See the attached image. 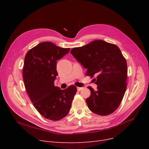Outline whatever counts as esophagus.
Returning a JSON list of instances; mask_svg holds the SVG:
<instances>
[{"label": "esophagus", "mask_w": 149, "mask_h": 149, "mask_svg": "<svg viewBox=\"0 0 149 149\" xmlns=\"http://www.w3.org/2000/svg\"><path fill=\"white\" fill-rule=\"evenodd\" d=\"M83 89V88H80V87H78L77 88V91H80L81 89Z\"/></svg>", "instance_id": "34e87169"}]
</instances>
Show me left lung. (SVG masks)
<instances>
[{"label":"left lung","instance_id":"left-lung-1","mask_svg":"<svg viewBox=\"0 0 149 149\" xmlns=\"http://www.w3.org/2000/svg\"><path fill=\"white\" fill-rule=\"evenodd\" d=\"M70 53L85 68L86 75L93 77L97 90L89 86L91 95L86 98L90 111L105 116L118 107L126 91L127 66L118 46L97 40L88 45L74 48Z\"/></svg>","mask_w":149,"mask_h":149}]
</instances>
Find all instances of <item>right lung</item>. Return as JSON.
Here are the masks:
<instances>
[{
    "mask_svg": "<svg viewBox=\"0 0 149 149\" xmlns=\"http://www.w3.org/2000/svg\"><path fill=\"white\" fill-rule=\"evenodd\" d=\"M69 51L45 42L30 49L25 57L23 77L26 92L38 112L52 121L60 120L68 114L77 91L73 85L63 90L54 86L58 75L57 61Z\"/></svg>",
    "mask_w": 149,
    "mask_h": 149,
    "instance_id": "right-lung-1",
    "label": "right lung"
}]
</instances>
